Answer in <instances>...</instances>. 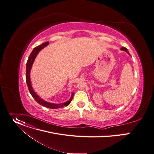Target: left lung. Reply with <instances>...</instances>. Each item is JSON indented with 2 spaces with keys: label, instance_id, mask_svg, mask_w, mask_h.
<instances>
[{
  "label": "left lung",
  "instance_id": "left-lung-1",
  "mask_svg": "<svg viewBox=\"0 0 154 154\" xmlns=\"http://www.w3.org/2000/svg\"><path fill=\"white\" fill-rule=\"evenodd\" d=\"M121 50L125 51L127 52L128 54H130V53L128 51V50H127V48H125V47H122V48H121Z\"/></svg>",
  "mask_w": 154,
  "mask_h": 154
}]
</instances>
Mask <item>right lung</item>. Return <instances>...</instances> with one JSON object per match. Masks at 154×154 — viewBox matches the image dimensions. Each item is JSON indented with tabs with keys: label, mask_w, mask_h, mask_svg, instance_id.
Returning a JSON list of instances; mask_svg holds the SVG:
<instances>
[{
	"label": "right lung",
	"mask_w": 154,
	"mask_h": 154,
	"mask_svg": "<svg viewBox=\"0 0 154 154\" xmlns=\"http://www.w3.org/2000/svg\"><path fill=\"white\" fill-rule=\"evenodd\" d=\"M49 44V42H45L42 44L40 45H38L36 47H35L32 51L31 52L29 57L27 60V63H26V80L27 83V87H28V89L29 90V92L32 96L34 97V100L40 105L43 106L44 107L50 108V109H58V108H61L64 106H67L71 102L72 98H73V96H74V93H72L71 97L67 101L64 103H61V104H54V103H51L47 102L44 101L43 99H42L41 97H40L34 91L32 85H31V79H30V72H31V69L32 68V64L35 60V58H36L37 54L38 52L42 50L43 49L44 47H47Z\"/></svg>",
	"instance_id": "obj_1"
}]
</instances>
